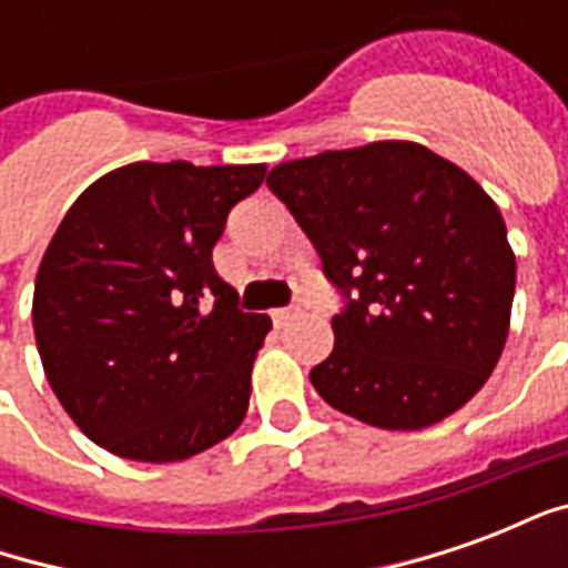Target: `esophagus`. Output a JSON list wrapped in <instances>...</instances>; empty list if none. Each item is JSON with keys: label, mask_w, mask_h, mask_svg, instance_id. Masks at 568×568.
Instances as JSON below:
<instances>
[{"label": "esophagus", "mask_w": 568, "mask_h": 568, "mask_svg": "<svg viewBox=\"0 0 568 568\" xmlns=\"http://www.w3.org/2000/svg\"><path fill=\"white\" fill-rule=\"evenodd\" d=\"M297 313H301V310H297V307L273 310V313H271L273 325H276V328H283V325H288V322H292V320H297Z\"/></svg>", "instance_id": "1"}]
</instances>
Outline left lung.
Returning <instances> with one entry per match:
<instances>
[{
	"instance_id": "1",
	"label": "left lung",
	"mask_w": 568,
	"mask_h": 568,
	"mask_svg": "<svg viewBox=\"0 0 568 568\" xmlns=\"http://www.w3.org/2000/svg\"><path fill=\"white\" fill-rule=\"evenodd\" d=\"M267 185L349 301L332 320V356L310 371L316 393L393 432L468 405L505 349L517 280L487 191L407 140L285 161Z\"/></svg>"
}]
</instances>
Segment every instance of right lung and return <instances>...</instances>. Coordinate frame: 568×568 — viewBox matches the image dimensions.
Returning a JSON list of instances; mask_svg holds the SVG:
<instances>
[{"label":"right lung","mask_w":568,"mask_h":568,"mask_svg":"<svg viewBox=\"0 0 568 568\" xmlns=\"http://www.w3.org/2000/svg\"><path fill=\"white\" fill-rule=\"evenodd\" d=\"M267 163L136 161L100 175L44 248L32 332L72 423L136 463H182L243 423L271 332L212 267Z\"/></svg>","instance_id":"add662e5"}]
</instances>
